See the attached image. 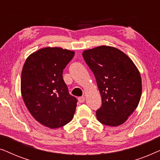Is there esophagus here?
<instances>
[{"instance_id": "esophagus-1", "label": "esophagus", "mask_w": 160, "mask_h": 160, "mask_svg": "<svg viewBox=\"0 0 160 160\" xmlns=\"http://www.w3.org/2000/svg\"><path fill=\"white\" fill-rule=\"evenodd\" d=\"M78 102H81V103H82V102H84L85 98L84 97V96H82V97H79L78 98Z\"/></svg>"}]
</instances>
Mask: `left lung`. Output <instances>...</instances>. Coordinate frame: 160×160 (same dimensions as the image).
Listing matches in <instances>:
<instances>
[{"label": "left lung", "mask_w": 160, "mask_h": 160, "mask_svg": "<svg viewBox=\"0 0 160 160\" xmlns=\"http://www.w3.org/2000/svg\"><path fill=\"white\" fill-rule=\"evenodd\" d=\"M82 55L95 75L102 98V106L96 111L98 120L105 125H121L141 99L139 71L126 54L115 47L100 46L85 50Z\"/></svg>", "instance_id": "8db88e82"}]
</instances>
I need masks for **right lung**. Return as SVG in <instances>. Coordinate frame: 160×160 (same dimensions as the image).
<instances>
[{"instance_id": "obj_1", "label": "right lung", "mask_w": 160, "mask_h": 160, "mask_svg": "<svg viewBox=\"0 0 160 160\" xmlns=\"http://www.w3.org/2000/svg\"><path fill=\"white\" fill-rule=\"evenodd\" d=\"M75 52L60 47H46L26 59L21 75V93L36 121L55 129L71 121L77 99L71 95L62 78L63 69Z\"/></svg>"}]
</instances>
